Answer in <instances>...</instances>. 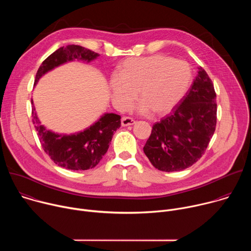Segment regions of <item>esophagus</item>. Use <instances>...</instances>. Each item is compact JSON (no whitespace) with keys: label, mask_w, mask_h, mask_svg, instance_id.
I'll use <instances>...</instances> for the list:
<instances>
[{"label":"esophagus","mask_w":251,"mask_h":251,"mask_svg":"<svg viewBox=\"0 0 251 251\" xmlns=\"http://www.w3.org/2000/svg\"><path fill=\"white\" fill-rule=\"evenodd\" d=\"M121 124H122V126H130V125H133V124H135V120L133 119V118H131V117H123L122 119H121Z\"/></svg>","instance_id":"34e87169"}]
</instances>
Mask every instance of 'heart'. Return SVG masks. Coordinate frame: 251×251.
Masks as SVG:
<instances>
[{"label":"heart","mask_w":251,"mask_h":251,"mask_svg":"<svg viewBox=\"0 0 251 251\" xmlns=\"http://www.w3.org/2000/svg\"><path fill=\"white\" fill-rule=\"evenodd\" d=\"M193 80L188 62L168 55L155 54L125 59L119 74L112 75L109 86L114 104L126 109L138 91L141 103L138 110L146 113L165 114L188 92Z\"/></svg>","instance_id":"heart-1"}]
</instances>
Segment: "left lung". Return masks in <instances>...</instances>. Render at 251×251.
<instances>
[{
  "mask_svg": "<svg viewBox=\"0 0 251 251\" xmlns=\"http://www.w3.org/2000/svg\"><path fill=\"white\" fill-rule=\"evenodd\" d=\"M217 126V94L200 66L186 96L172 113L153 125L143 148L151 164L163 172L182 171L205 152Z\"/></svg>",
  "mask_w": 251,
  "mask_h": 251,
  "instance_id": "left-lung-1",
  "label": "left lung"
}]
</instances>
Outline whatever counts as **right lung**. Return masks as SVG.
Instances as JSON below:
<instances>
[{
  "label": "right lung",
  "instance_id": "add662e5",
  "mask_svg": "<svg viewBox=\"0 0 251 251\" xmlns=\"http://www.w3.org/2000/svg\"><path fill=\"white\" fill-rule=\"evenodd\" d=\"M97 56H99L97 52L80 46L69 45L65 48L62 47L43 61L35 75L34 85L48 71L62 63L75 59L89 62ZM34 110L31 99L32 123L44 151L57 166L73 171H84L94 168L108 150L113 133L121 126V117L119 115L106 113L82 132L60 135L41 125Z\"/></svg>",
  "mask_w": 251,
  "mask_h": 251
}]
</instances>
